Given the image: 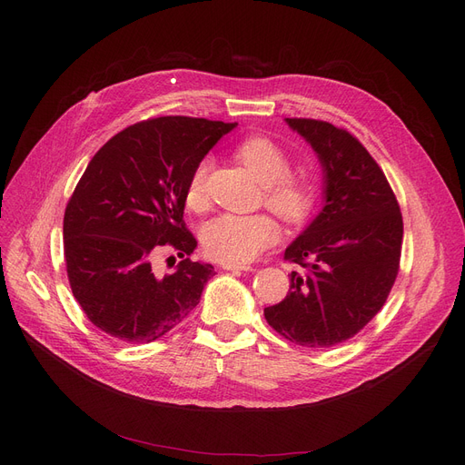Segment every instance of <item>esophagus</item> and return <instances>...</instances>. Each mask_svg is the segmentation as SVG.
<instances>
[{"instance_id":"obj_1","label":"esophagus","mask_w":465,"mask_h":465,"mask_svg":"<svg viewBox=\"0 0 465 465\" xmlns=\"http://www.w3.org/2000/svg\"><path fill=\"white\" fill-rule=\"evenodd\" d=\"M220 265H223V270H228V272H252L254 270V267L249 263H235V262H223Z\"/></svg>"}]
</instances>
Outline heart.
<instances>
[{
	"mask_svg": "<svg viewBox=\"0 0 465 465\" xmlns=\"http://www.w3.org/2000/svg\"><path fill=\"white\" fill-rule=\"evenodd\" d=\"M235 154L265 184V203L286 223H303L314 207L316 184L309 175L290 171L292 160L286 151L270 137L252 135L237 144ZM207 169V160L192 169L184 193L190 207H200L205 200ZM279 235V224L270 214L224 213L205 224L202 242L211 258L242 263L272 247Z\"/></svg>",
	"mask_w": 465,
	"mask_h": 465,
	"instance_id": "heart-1",
	"label": "heart"
}]
</instances>
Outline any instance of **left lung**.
<instances>
[{
	"label": "left lung",
	"instance_id": "left-lung-1",
	"mask_svg": "<svg viewBox=\"0 0 465 465\" xmlns=\"http://www.w3.org/2000/svg\"><path fill=\"white\" fill-rule=\"evenodd\" d=\"M324 171V207L292 241L286 298L263 316L292 343L322 349L354 337L382 309L400 272L403 218L382 169L343 128L286 118Z\"/></svg>",
	"mask_w": 465,
	"mask_h": 465
}]
</instances>
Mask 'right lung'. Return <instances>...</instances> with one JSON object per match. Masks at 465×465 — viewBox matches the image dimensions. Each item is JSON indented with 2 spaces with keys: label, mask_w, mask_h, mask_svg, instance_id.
<instances>
[{
  "label": "right lung",
  "mask_w": 465,
  "mask_h": 465,
  "mask_svg": "<svg viewBox=\"0 0 465 465\" xmlns=\"http://www.w3.org/2000/svg\"><path fill=\"white\" fill-rule=\"evenodd\" d=\"M235 124L160 116L111 137L90 160L64 214V256L73 296L88 321L124 343H151L181 324L214 275L188 256L186 183ZM175 248L185 260L158 278L152 258Z\"/></svg>",
  "instance_id": "1"
}]
</instances>
